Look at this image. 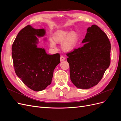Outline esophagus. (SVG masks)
I'll return each instance as SVG.
<instances>
[{
  "mask_svg": "<svg viewBox=\"0 0 121 121\" xmlns=\"http://www.w3.org/2000/svg\"><path fill=\"white\" fill-rule=\"evenodd\" d=\"M65 57L64 56H60V61H61L65 60Z\"/></svg>",
  "mask_w": 121,
  "mask_h": 121,
  "instance_id": "esophagus-1",
  "label": "esophagus"
}]
</instances>
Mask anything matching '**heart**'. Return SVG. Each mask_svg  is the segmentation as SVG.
Here are the masks:
<instances>
[{
    "label": "heart",
    "mask_w": 121,
    "mask_h": 121,
    "mask_svg": "<svg viewBox=\"0 0 121 121\" xmlns=\"http://www.w3.org/2000/svg\"><path fill=\"white\" fill-rule=\"evenodd\" d=\"M54 41L57 43L61 44V48L65 52H69L74 49L79 39V36L75 32H71L68 30H58L53 35ZM51 46H55V42L50 40Z\"/></svg>",
    "instance_id": "b5f03b06"
}]
</instances>
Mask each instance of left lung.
<instances>
[{
  "mask_svg": "<svg viewBox=\"0 0 121 121\" xmlns=\"http://www.w3.org/2000/svg\"><path fill=\"white\" fill-rule=\"evenodd\" d=\"M82 46L67 53L71 80L80 89L97 85L111 63V43L97 26L87 29Z\"/></svg>",
  "mask_w": 121,
  "mask_h": 121,
  "instance_id": "8db88e82",
  "label": "left lung"
}]
</instances>
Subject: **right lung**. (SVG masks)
<instances>
[{
	"mask_svg": "<svg viewBox=\"0 0 121 121\" xmlns=\"http://www.w3.org/2000/svg\"><path fill=\"white\" fill-rule=\"evenodd\" d=\"M45 34L44 29L28 25L19 32L12 45L13 67L17 75L29 88L40 91L52 83L54 69L60 63V54H47L38 48L37 37Z\"/></svg>",
	"mask_w": 121,
	"mask_h": 121,
	"instance_id": "obj_1",
	"label": "right lung"
}]
</instances>
